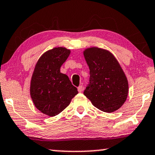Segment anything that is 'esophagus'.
Masks as SVG:
<instances>
[{
  "label": "esophagus",
  "mask_w": 155,
  "mask_h": 155,
  "mask_svg": "<svg viewBox=\"0 0 155 155\" xmlns=\"http://www.w3.org/2000/svg\"><path fill=\"white\" fill-rule=\"evenodd\" d=\"M83 85H80V86L78 87V92H79V93H81L82 91H83Z\"/></svg>",
  "instance_id": "34e87169"
}]
</instances>
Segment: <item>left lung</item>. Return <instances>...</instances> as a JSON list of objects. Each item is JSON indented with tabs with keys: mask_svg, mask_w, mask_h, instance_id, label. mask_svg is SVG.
Masks as SVG:
<instances>
[{
	"mask_svg": "<svg viewBox=\"0 0 155 155\" xmlns=\"http://www.w3.org/2000/svg\"><path fill=\"white\" fill-rule=\"evenodd\" d=\"M90 69V80L84 95L99 110H117L127 98L129 84L117 60L109 51L91 47L83 51Z\"/></svg>",
	"mask_w": 155,
	"mask_h": 155,
	"instance_id": "8db88e82",
	"label": "left lung"
}]
</instances>
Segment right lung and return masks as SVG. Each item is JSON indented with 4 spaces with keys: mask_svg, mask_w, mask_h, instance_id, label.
<instances>
[{
    "mask_svg": "<svg viewBox=\"0 0 155 155\" xmlns=\"http://www.w3.org/2000/svg\"><path fill=\"white\" fill-rule=\"evenodd\" d=\"M70 50L55 47L41 55L32 74L30 95L34 106L44 114L54 116L69 106L77 87L72 85L68 76L60 72Z\"/></svg>",
    "mask_w": 155,
    "mask_h": 155,
    "instance_id": "add662e5",
    "label": "right lung"
}]
</instances>
